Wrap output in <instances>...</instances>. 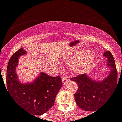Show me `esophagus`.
<instances>
[{
	"instance_id": "34e87169",
	"label": "esophagus",
	"mask_w": 122,
	"mask_h": 122,
	"mask_svg": "<svg viewBox=\"0 0 122 122\" xmlns=\"http://www.w3.org/2000/svg\"><path fill=\"white\" fill-rule=\"evenodd\" d=\"M61 80H62V82L63 83V85H65L66 83H67L69 81V79L66 77H62L61 78Z\"/></svg>"
}]
</instances>
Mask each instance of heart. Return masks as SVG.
<instances>
[{
  "instance_id": "b5f03b06",
  "label": "heart",
  "mask_w": 122,
  "mask_h": 122,
  "mask_svg": "<svg viewBox=\"0 0 122 122\" xmlns=\"http://www.w3.org/2000/svg\"><path fill=\"white\" fill-rule=\"evenodd\" d=\"M96 54L91 50H80L75 56L67 59L72 60L69 64L70 71L74 74H79L86 71L95 62Z\"/></svg>"
}]
</instances>
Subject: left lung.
I'll list each match as a JSON object with an SVG mask.
<instances>
[{
  "mask_svg": "<svg viewBox=\"0 0 122 122\" xmlns=\"http://www.w3.org/2000/svg\"><path fill=\"white\" fill-rule=\"evenodd\" d=\"M103 56L106 58V66L109 68V74L106 77L95 80L87 74H83L71 79L79 86L74 95L76 104L84 111H96L105 103L117 86V71L113 56L107 51L103 54Z\"/></svg>",
  "mask_w": 122,
  "mask_h": 122,
  "instance_id": "obj_1",
  "label": "left lung"
}]
</instances>
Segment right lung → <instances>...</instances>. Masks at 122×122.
<instances>
[{
  "instance_id": "obj_1",
  "label": "right lung",
  "mask_w": 122,
  "mask_h": 122,
  "mask_svg": "<svg viewBox=\"0 0 122 122\" xmlns=\"http://www.w3.org/2000/svg\"><path fill=\"white\" fill-rule=\"evenodd\" d=\"M27 54L20 48L10 58L7 69V87L16 103L29 113L35 115L44 114L53 106L55 98L62 87L60 76L51 77L41 72L32 82L23 83L16 74L18 60Z\"/></svg>"
}]
</instances>
